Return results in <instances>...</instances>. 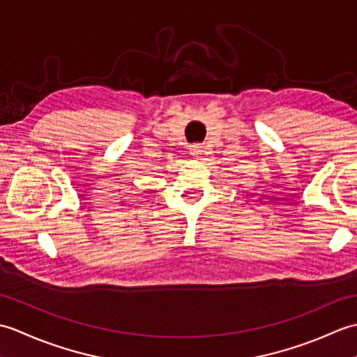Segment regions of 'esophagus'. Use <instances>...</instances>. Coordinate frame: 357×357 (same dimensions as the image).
<instances>
[{"mask_svg":"<svg viewBox=\"0 0 357 357\" xmlns=\"http://www.w3.org/2000/svg\"><path fill=\"white\" fill-rule=\"evenodd\" d=\"M202 146H199V144H195V146H190V155L195 156V158H199L202 155Z\"/></svg>","mask_w":357,"mask_h":357,"instance_id":"esophagus-1","label":"esophagus"}]
</instances>
